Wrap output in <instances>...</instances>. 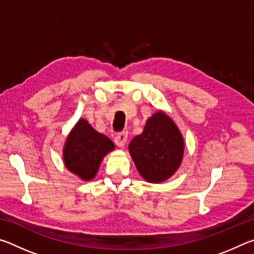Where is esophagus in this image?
<instances>
[{
  "label": "esophagus",
  "instance_id": "obj_1",
  "mask_svg": "<svg viewBox=\"0 0 254 254\" xmlns=\"http://www.w3.org/2000/svg\"><path fill=\"white\" fill-rule=\"evenodd\" d=\"M127 141V132H120V133H118V134L115 135V137H114V142H115V144H117L118 147H120V148H123L124 145H126Z\"/></svg>",
  "mask_w": 254,
  "mask_h": 254
}]
</instances>
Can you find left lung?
I'll return each instance as SVG.
<instances>
[{
    "label": "left lung",
    "mask_w": 254,
    "mask_h": 254,
    "mask_svg": "<svg viewBox=\"0 0 254 254\" xmlns=\"http://www.w3.org/2000/svg\"><path fill=\"white\" fill-rule=\"evenodd\" d=\"M184 136L173 119L159 110L145 122L141 134L128 144V152L145 182L160 184L173 177L182 165Z\"/></svg>",
    "instance_id": "obj_1"
}]
</instances>
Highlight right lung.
I'll return each instance as SVG.
<instances>
[{"label": "right lung", "mask_w": 254, "mask_h": 254, "mask_svg": "<svg viewBox=\"0 0 254 254\" xmlns=\"http://www.w3.org/2000/svg\"><path fill=\"white\" fill-rule=\"evenodd\" d=\"M114 149L109 137L94 130L87 120L79 119L64 144V163L71 174L89 182L95 178L104 157Z\"/></svg>", "instance_id": "add662e5"}]
</instances>
